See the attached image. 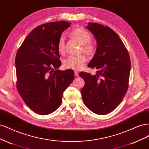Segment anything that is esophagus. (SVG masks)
<instances>
[{
    "instance_id": "1",
    "label": "esophagus",
    "mask_w": 149,
    "mask_h": 149,
    "mask_svg": "<svg viewBox=\"0 0 149 149\" xmlns=\"http://www.w3.org/2000/svg\"><path fill=\"white\" fill-rule=\"evenodd\" d=\"M74 75H75V76H79V73L77 71H74Z\"/></svg>"
}]
</instances>
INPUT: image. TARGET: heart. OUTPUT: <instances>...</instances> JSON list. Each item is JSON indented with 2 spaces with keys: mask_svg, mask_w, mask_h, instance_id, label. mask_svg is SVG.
Here are the masks:
<instances>
[{
  "mask_svg": "<svg viewBox=\"0 0 149 149\" xmlns=\"http://www.w3.org/2000/svg\"><path fill=\"white\" fill-rule=\"evenodd\" d=\"M71 37L82 44V50L88 55L92 56L96 52V45L91 40V35L83 28H75L69 33ZM58 50L61 54L65 52V41L64 35H61L58 41ZM88 59L84 55H71L66 58L64 61V66L67 69L78 70L84 66Z\"/></svg>",
  "mask_w": 149,
  "mask_h": 149,
  "instance_id": "heart-1",
  "label": "heart"
}]
</instances>
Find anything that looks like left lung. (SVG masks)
I'll use <instances>...</instances> for the list:
<instances>
[{
    "mask_svg": "<svg viewBox=\"0 0 149 149\" xmlns=\"http://www.w3.org/2000/svg\"><path fill=\"white\" fill-rule=\"evenodd\" d=\"M86 28L96 37L97 49L88 67L96 74L81 72L84 81L83 100L89 110L99 115L112 112L123 101L129 87L130 60L118 35L107 26L88 23Z\"/></svg>",
    "mask_w": 149,
    "mask_h": 149,
    "instance_id": "left-lung-1",
    "label": "left lung"
}]
</instances>
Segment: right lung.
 I'll use <instances>...</instances> for the list:
<instances>
[{"label": "right lung", "instance_id": "obj_1", "mask_svg": "<svg viewBox=\"0 0 149 149\" xmlns=\"http://www.w3.org/2000/svg\"><path fill=\"white\" fill-rule=\"evenodd\" d=\"M66 21L38 26L21 45L15 57L17 88L26 105L35 113L47 115L61 105L63 92L74 79V71H61L57 44Z\"/></svg>", "mask_w": 149, "mask_h": 149}]
</instances>
